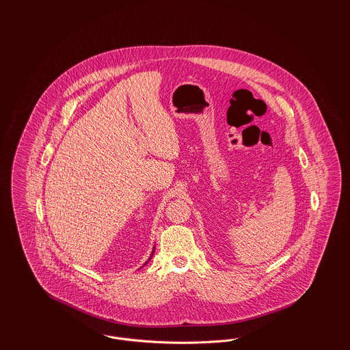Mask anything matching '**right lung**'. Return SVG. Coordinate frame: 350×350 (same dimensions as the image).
Instances as JSON below:
<instances>
[{"label":"right lung","instance_id":"add662e5","mask_svg":"<svg viewBox=\"0 0 350 350\" xmlns=\"http://www.w3.org/2000/svg\"><path fill=\"white\" fill-rule=\"evenodd\" d=\"M153 252H154V248H153V250H152V254H150V257H152V256H153ZM150 260H148V261H150ZM148 261H147V262H148ZM147 262H146V264H147ZM146 264H144V265H146Z\"/></svg>","mask_w":350,"mask_h":350}]
</instances>
